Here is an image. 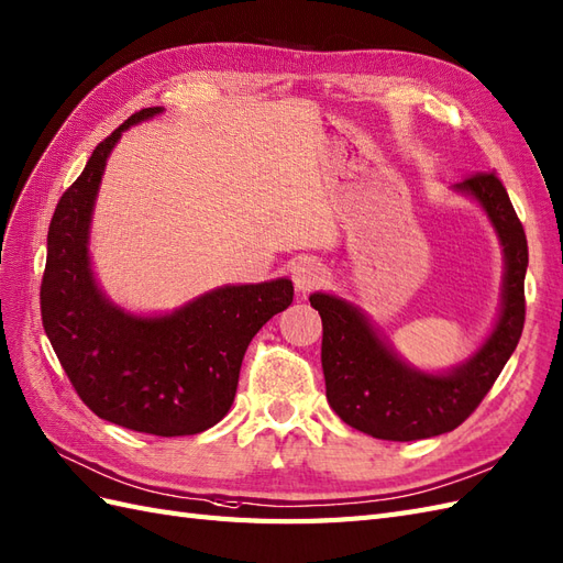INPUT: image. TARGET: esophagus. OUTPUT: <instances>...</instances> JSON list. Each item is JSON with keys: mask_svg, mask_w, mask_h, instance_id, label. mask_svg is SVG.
Wrapping results in <instances>:
<instances>
[{"mask_svg": "<svg viewBox=\"0 0 563 563\" xmlns=\"http://www.w3.org/2000/svg\"><path fill=\"white\" fill-rule=\"evenodd\" d=\"M325 278H328L325 268L321 264L309 262V258L295 264V268H292V280H295V287L299 292L316 290V287H321L325 283Z\"/></svg>", "mask_w": 563, "mask_h": 563, "instance_id": "1", "label": "esophagus"}]
</instances>
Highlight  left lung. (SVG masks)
I'll return each instance as SVG.
<instances>
[{"label": "left lung", "mask_w": 563, "mask_h": 563, "mask_svg": "<svg viewBox=\"0 0 563 563\" xmlns=\"http://www.w3.org/2000/svg\"><path fill=\"white\" fill-rule=\"evenodd\" d=\"M454 190L478 201L504 247L499 319L483 347L464 364L446 373L416 371L401 362L362 309L335 295L309 297L323 321L328 405L344 423L378 440H423L464 423L495 385L523 333L528 242L511 199L495 173H475Z\"/></svg>", "instance_id": "left-lung-1"}]
</instances>
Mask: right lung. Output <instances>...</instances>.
Listing matches in <instances>:
<instances>
[{
	"label": "right lung",
	"mask_w": 563,
	"mask_h": 563,
	"mask_svg": "<svg viewBox=\"0 0 563 563\" xmlns=\"http://www.w3.org/2000/svg\"><path fill=\"white\" fill-rule=\"evenodd\" d=\"M135 111L99 142L62 195L47 233L42 325L70 385L99 419L158 438L197 435L235 399L242 356L268 319L292 305V280L223 285L164 316H133L102 295L90 266V221L107 158Z\"/></svg>",
	"instance_id": "1"
}]
</instances>
